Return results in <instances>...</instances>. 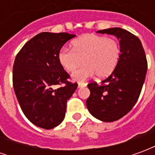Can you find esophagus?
Wrapping results in <instances>:
<instances>
[{
    "label": "esophagus",
    "instance_id": "esophagus-1",
    "mask_svg": "<svg viewBox=\"0 0 155 155\" xmlns=\"http://www.w3.org/2000/svg\"><path fill=\"white\" fill-rule=\"evenodd\" d=\"M86 83H85V82H81V81H80V82H79V83H78V86H79V87L81 88V87H84V86H86Z\"/></svg>",
    "mask_w": 155,
    "mask_h": 155
}]
</instances>
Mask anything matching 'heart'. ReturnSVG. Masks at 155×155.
<instances>
[{
	"instance_id": "obj_1",
	"label": "heart",
	"mask_w": 155,
	"mask_h": 155,
	"mask_svg": "<svg viewBox=\"0 0 155 155\" xmlns=\"http://www.w3.org/2000/svg\"><path fill=\"white\" fill-rule=\"evenodd\" d=\"M72 49L62 48L58 59L68 72L79 70L72 74L75 81H83L96 74L98 77L110 74L120 61L121 48L118 40L104 35L87 34L71 42Z\"/></svg>"
}]
</instances>
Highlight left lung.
<instances>
[{
	"label": "left lung",
	"mask_w": 155,
	"mask_h": 155,
	"mask_svg": "<svg viewBox=\"0 0 155 155\" xmlns=\"http://www.w3.org/2000/svg\"><path fill=\"white\" fill-rule=\"evenodd\" d=\"M98 32L117 36L121 54L114 71L101 85L95 81L88 84L91 94L86 100V106L98 120L113 122L128 114L138 101L148 63L143 45L136 35L119 27Z\"/></svg>",
	"instance_id": "1"
}]
</instances>
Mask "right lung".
<instances>
[{
  "mask_svg": "<svg viewBox=\"0 0 155 155\" xmlns=\"http://www.w3.org/2000/svg\"><path fill=\"white\" fill-rule=\"evenodd\" d=\"M75 35L41 32L27 41L16 54L13 87L25 117L36 126L51 130L64 120L66 103L78 84L59 61L62 46ZM55 85H61L54 89Z\"/></svg>",
  "mask_w": 155,
  "mask_h": 155,
  "instance_id": "right-lung-1",
  "label": "right lung"
}]
</instances>
